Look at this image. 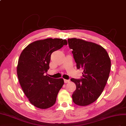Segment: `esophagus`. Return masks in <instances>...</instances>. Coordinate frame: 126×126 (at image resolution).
I'll return each instance as SVG.
<instances>
[{"mask_svg":"<svg viewBox=\"0 0 126 126\" xmlns=\"http://www.w3.org/2000/svg\"><path fill=\"white\" fill-rule=\"evenodd\" d=\"M64 83H69V82H70V80H66V79H64Z\"/></svg>","mask_w":126,"mask_h":126,"instance_id":"esophagus-1","label":"esophagus"}]
</instances>
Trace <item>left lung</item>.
Wrapping results in <instances>:
<instances>
[{
    "instance_id": "obj_1",
    "label": "left lung",
    "mask_w": 126,
    "mask_h": 126,
    "mask_svg": "<svg viewBox=\"0 0 126 126\" xmlns=\"http://www.w3.org/2000/svg\"><path fill=\"white\" fill-rule=\"evenodd\" d=\"M69 47L77 69L83 70L81 80L71 79L76 85L72 94L73 102L80 106L90 105L101 94L108 80L111 60L101 45L77 38L68 39Z\"/></svg>"
}]
</instances>
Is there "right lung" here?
Here are the masks:
<instances>
[{"label":"right lung","mask_w":126,"mask_h":126,"mask_svg":"<svg viewBox=\"0 0 126 126\" xmlns=\"http://www.w3.org/2000/svg\"><path fill=\"white\" fill-rule=\"evenodd\" d=\"M67 44L65 39L46 38L31 43L20 54L17 66L18 79L24 94L38 108H49L56 102L64 80L45 73L49 69L52 53Z\"/></svg>","instance_id":"1"}]
</instances>
